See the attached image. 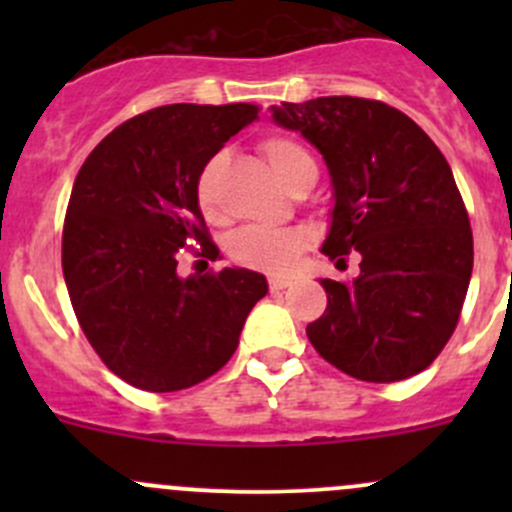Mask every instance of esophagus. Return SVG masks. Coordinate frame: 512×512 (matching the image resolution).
Returning <instances> with one entry per match:
<instances>
[{
  "label": "esophagus",
  "mask_w": 512,
  "mask_h": 512,
  "mask_svg": "<svg viewBox=\"0 0 512 512\" xmlns=\"http://www.w3.org/2000/svg\"><path fill=\"white\" fill-rule=\"evenodd\" d=\"M289 285H292V280H289V277H280V275L270 277V289H272V292H280V289H287Z\"/></svg>",
  "instance_id": "obj_1"
}]
</instances>
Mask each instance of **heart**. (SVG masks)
Masks as SVG:
<instances>
[{
	"instance_id": "1",
	"label": "heart",
	"mask_w": 512,
	"mask_h": 512,
	"mask_svg": "<svg viewBox=\"0 0 512 512\" xmlns=\"http://www.w3.org/2000/svg\"><path fill=\"white\" fill-rule=\"evenodd\" d=\"M262 156L277 178L289 185L302 170L314 168V160L307 148L287 136H272L262 143ZM225 165V153H218L200 168L195 180V198L205 218H218V178ZM307 235L294 227H262L247 225L232 232L227 240V252L240 265L262 272H287L302 252Z\"/></svg>"
}]
</instances>
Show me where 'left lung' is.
Wrapping results in <instances>:
<instances>
[{"label":"left lung","instance_id":"obj_1","mask_svg":"<svg viewBox=\"0 0 512 512\" xmlns=\"http://www.w3.org/2000/svg\"><path fill=\"white\" fill-rule=\"evenodd\" d=\"M327 163L332 223L322 252L361 255L352 285L319 280L327 312L307 337L361 381L409 379L456 329L473 272V232L451 165L406 113L381 101L319 96L272 106Z\"/></svg>","mask_w":512,"mask_h":512}]
</instances>
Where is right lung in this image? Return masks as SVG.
Segmentation results:
<instances>
[{"instance_id": "add662e5", "label": "right lung", "mask_w": 512, "mask_h": 512, "mask_svg": "<svg viewBox=\"0 0 512 512\" xmlns=\"http://www.w3.org/2000/svg\"><path fill=\"white\" fill-rule=\"evenodd\" d=\"M257 121L252 103H170L108 133L76 175L61 267L103 364L143 391H180L235 354L267 280L245 267L178 275L188 240L215 245L195 198L200 168Z\"/></svg>"}]
</instances>
